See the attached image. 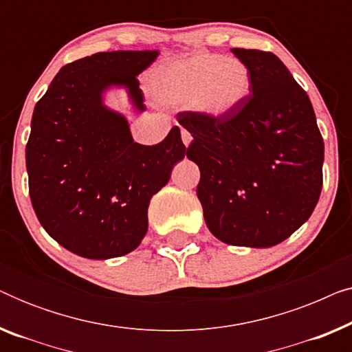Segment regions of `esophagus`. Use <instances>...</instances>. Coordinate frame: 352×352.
Listing matches in <instances>:
<instances>
[{
	"label": "esophagus",
	"instance_id": "esophagus-1",
	"mask_svg": "<svg viewBox=\"0 0 352 352\" xmlns=\"http://www.w3.org/2000/svg\"><path fill=\"white\" fill-rule=\"evenodd\" d=\"M181 139H182V144H184V146L187 147L192 142V134L187 131V129L182 128L181 129Z\"/></svg>",
	"mask_w": 352,
	"mask_h": 352
}]
</instances>
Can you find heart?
Wrapping results in <instances>:
<instances>
[{
  "mask_svg": "<svg viewBox=\"0 0 352 352\" xmlns=\"http://www.w3.org/2000/svg\"><path fill=\"white\" fill-rule=\"evenodd\" d=\"M153 88L163 102L192 104L211 118H223L235 112L248 98L252 76L237 59L201 52L162 69Z\"/></svg>",
  "mask_w": 352,
  "mask_h": 352,
  "instance_id": "1",
  "label": "heart"
}]
</instances>
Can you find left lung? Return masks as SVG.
Segmentation results:
<instances>
[{
	"mask_svg": "<svg viewBox=\"0 0 352 352\" xmlns=\"http://www.w3.org/2000/svg\"><path fill=\"white\" fill-rule=\"evenodd\" d=\"M252 93L228 117L177 113L200 168L197 195L221 242L267 248L309 219L322 190L324 139L306 91L276 54L234 47Z\"/></svg>",
	"mask_w": 352,
	"mask_h": 352,
	"instance_id": "obj_1",
	"label": "left lung"
}]
</instances>
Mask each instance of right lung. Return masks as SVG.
I'll use <instances>...</instances> for the list:
<instances>
[{
	"label": "right lung",
	"mask_w": 352,
	"mask_h": 352,
	"mask_svg": "<svg viewBox=\"0 0 352 352\" xmlns=\"http://www.w3.org/2000/svg\"><path fill=\"white\" fill-rule=\"evenodd\" d=\"M158 51H112L62 67L38 100L25 148L28 190L43 228L89 259L123 256L147 232L153 194L186 155L179 128L155 146L134 142L123 115L104 105L112 86L146 110L138 75Z\"/></svg>",
	"instance_id": "add662e5"
}]
</instances>
